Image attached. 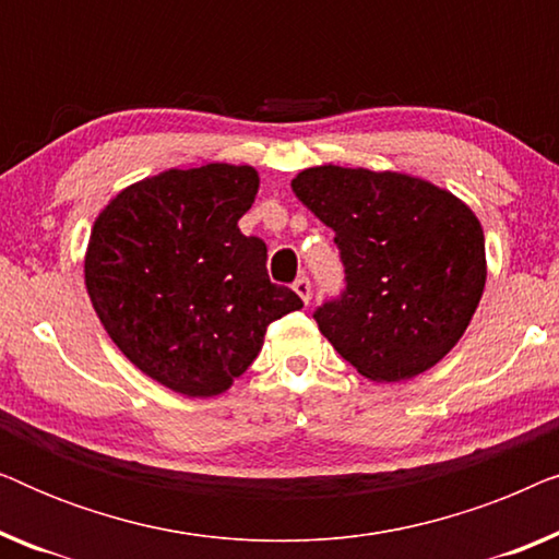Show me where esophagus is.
Here are the masks:
<instances>
[{
    "instance_id": "1",
    "label": "esophagus",
    "mask_w": 559,
    "mask_h": 559,
    "mask_svg": "<svg viewBox=\"0 0 559 559\" xmlns=\"http://www.w3.org/2000/svg\"><path fill=\"white\" fill-rule=\"evenodd\" d=\"M293 289L297 295L302 297V302L308 305L310 302V297H312V287H310V280L308 277H297L295 282H293Z\"/></svg>"
}]
</instances>
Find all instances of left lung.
<instances>
[{
    "instance_id": "1",
    "label": "left lung",
    "mask_w": 559,
    "mask_h": 559,
    "mask_svg": "<svg viewBox=\"0 0 559 559\" xmlns=\"http://www.w3.org/2000/svg\"><path fill=\"white\" fill-rule=\"evenodd\" d=\"M293 190L335 231L341 295L312 318L373 381L423 373L461 341L486 285L484 228L468 205L400 173L323 165Z\"/></svg>"
}]
</instances>
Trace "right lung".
I'll return each mask as SVG.
<instances>
[{"instance_id": "add662e5", "label": "right lung", "mask_w": 559, "mask_h": 559, "mask_svg": "<svg viewBox=\"0 0 559 559\" xmlns=\"http://www.w3.org/2000/svg\"><path fill=\"white\" fill-rule=\"evenodd\" d=\"M254 167L167 170L121 190L98 213L86 287L109 338L173 392H226L262 350L274 320L302 300L266 274V243L239 218Z\"/></svg>"}]
</instances>
